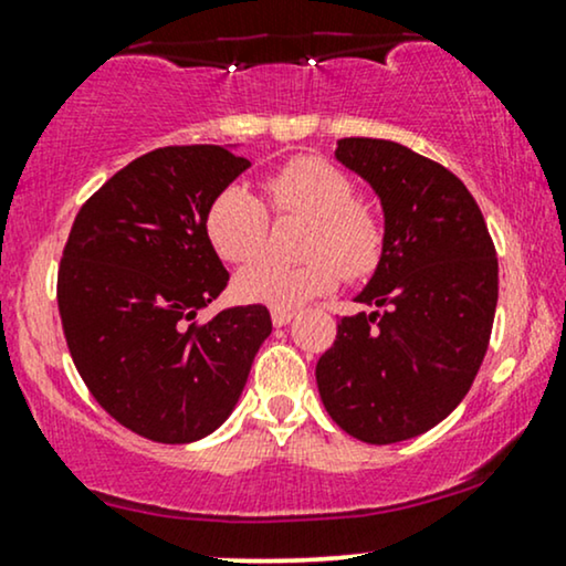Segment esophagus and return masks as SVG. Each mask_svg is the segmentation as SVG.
<instances>
[{
  "label": "esophagus",
  "mask_w": 566,
  "mask_h": 566,
  "mask_svg": "<svg viewBox=\"0 0 566 566\" xmlns=\"http://www.w3.org/2000/svg\"><path fill=\"white\" fill-rule=\"evenodd\" d=\"M292 318H295V311H290V308H274V311H271V322H274L276 326L290 324Z\"/></svg>",
  "instance_id": "esophagus-1"
}]
</instances>
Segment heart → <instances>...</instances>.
I'll return each mask as SVG.
<instances>
[{
	"label": "heart",
	"instance_id": "1",
	"mask_svg": "<svg viewBox=\"0 0 566 566\" xmlns=\"http://www.w3.org/2000/svg\"><path fill=\"white\" fill-rule=\"evenodd\" d=\"M263 192L276 216L308 218L301 263L258 261L234 279L242 303L297 308L335 290L337 274L348 282L369 279L385 253V223L377 210L356 200L348 171L318 155H301L265 176ZM206 231L213 250L229 263H248L269 240V210L253 189L229 184L210 202Z\"/></svg>",
	"mask_w": 566,
	"mask_h": 566
}]
</instances>
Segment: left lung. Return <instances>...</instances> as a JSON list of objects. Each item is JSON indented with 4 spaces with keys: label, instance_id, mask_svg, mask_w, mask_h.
Segmentation results:
<instances>
[{
    "label": "left lung",
    "instance_id": "obj_1",
    "mask_svg": "<svg viewBox=\"0 0 566 566\" xmlns=\"http://www.w3.org/2000/svg\"><path fill=\"white\" fill-rule=\"evenodd\" d=\"M335 158L369 181L385 210V253L318 358L316 382L339 430L390 446L440 424L478 377L499 258L464 181L398 142L350 136Z\"/></svg>",
    "mask_w": 566,
    "mask_h": 566
}]
</instances>
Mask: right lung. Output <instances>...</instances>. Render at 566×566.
Returning a JSON list of instances; mask_svg holds the SVG:
<instances>
[{
	"instance_id": "1",
	"label": "right lung",
	"mask_w": 566,
	"mask_h": 566,
	"mask_svg": "<svg viewBox=\"0 0 566 566\" xmlns=\"http://www.w3.org/2000/svg\"><path fill=\"white\" fill-rule=\"evenodd\" d=\"M244 168L221 145L153 149L88 197L65 242L67 350L97 403L147 440L179 446L221 427L271 335L265 305L195 322L229 282L208 208Z\"/></svg>"
}]
</instances>
